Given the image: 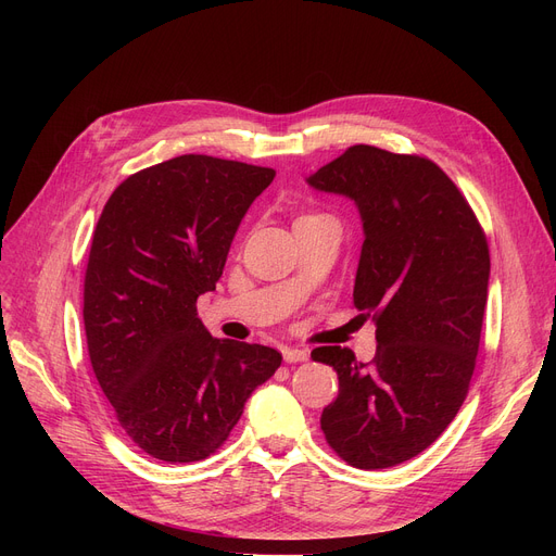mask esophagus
Wrapping results in <instances>:
<instances>
[{
  "instance_id": "obj_1",
  "label": "esophagus",
  "mask_w": 556,
  "mask_h": 556,
  "mask_svg": "<svg viewBox=\"0 0 556 556\" xmlns=\"http://www.w3.org/2000/svg\"><path fill=\"white\" fill-rule=\"evenodd\" d=\"M283 361L286 363H304V361H308V352L300 346H288V349H283Z\"/></svg>"
}]
</instances>
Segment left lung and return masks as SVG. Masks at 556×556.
Masks as SVG:
<instances>
[{"mask_svg": "<svg viewBox=\"0 0 556 556\" xmlns=\"http://www.w3.org/2000/svg\"><path fill=\"white\" fill-rule=\"evenodd\" d=\"M308 185L349 195L365 227L354 306L376 323V356L317 346L338 371L319 419L356 469H388L426 451L471 386L489 286L486 233L455 182L424 155L356 143Z\"/></svg>", "mask_w": 556, "mask_h": 556, "instance_id": "obj_1", "label": "left lung"}]
</instances>
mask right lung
<instances>
[{"instance_id": "right-lung-1", "label": "right lung", "mask_w": 556, "mask_h": 556, "mask_svg": "<svg viewBox=\"0 0 556 556\" xmlns=\"http://www.w3.org/2000/svg\"><path fill=\"white\" fill-rule=\"evenodd\" d=\"M275 175L212 155L173 157L128 175L94 227L83 286L87 354L116 421L155 459L216 453L281 365L273 346L212 338L195 308Z\"/></svg>"}]
</instances>
